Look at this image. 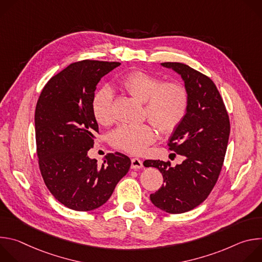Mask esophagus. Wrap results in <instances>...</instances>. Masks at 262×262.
Masks as SVG:
<instances>
[{"label":"esophagus","instance_id":"esophagus-1","mask_svg":"<svg viewBox=\"0 0 262 262\" xmlns=\"http://www.w3.org/2000/svg\"><path fill=\"white\" fill-rule=\"evenodd\" d=\"M132 169H141L143 168V162L137 158L132 159V165H130Z\"/></svg>","mask_w":262,"mask_h":262}]
</instances>
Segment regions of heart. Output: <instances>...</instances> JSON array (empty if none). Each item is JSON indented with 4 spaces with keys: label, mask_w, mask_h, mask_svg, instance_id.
I'll list each match as a JSON object with an SVG mask.
<instances>
[{
    "label": "heart",
    "mask_w": 262,
    "mask_h": 262,
    "mask_svg": "<svg viewBox=\"0 0 262 262\" xmlns=\"http://www.w3.org/2000/svg\"><path fill=\"white\" fill-rule=\"evenodd\" d=\"M119 87L132 97L144 102V117L163 134L174 132L188 112L190 95L181 83H162L154 74L135 70L119 81ZM92 113L100 125L108 126L114 122L113 94L110 89L102 88L95 93ZM152 125L146 122L140 125H120L111 133V145L129 155H142L157 139L156 128Z\"/></svg>",
    "instance_id": "heart-1"
}]
</instances>
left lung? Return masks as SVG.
I'll use <instances>...</instances> for the list:
<instances>
[{
  "mask_svg": "<svg viewBox=\"0 0 262 262\" xmlns=\"http://www.w3.org/2000/svg\"><path fill=\"white\" fill-rule=\"evenodd\" d=\"M162 65L180 74L190 95L186 115L168 143L170 150L183 156L184 161L172 167L170 161L147 160L144 166L159 169L164 178L159 191L150 195L151 202L166 212L182 213L200 205L215 185L227 150L230 121L219 90L207 76L178 62Z\"/></svg>",
  "mask_w": 262,
  "mask_h": 262,
  "instance_id": "left-lung-1",
  "label": "left lung"
}]
</instances>
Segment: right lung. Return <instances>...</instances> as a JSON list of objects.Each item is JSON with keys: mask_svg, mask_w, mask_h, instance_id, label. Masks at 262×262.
<instances>
[{"mask_svg": "<svg viewBox=\"0 0 262 262\" xmlns=\"http://www.w3.org/2000/svg\"><path fill=\"white\" fill-rule=\"evenodd\" d=\"M119 62L83 60L68 65L43 87L35 110L38 166L52 195L66 207L89 211L104 204L128 172V157L114 152L101 165L88 158L98 133L92 99L100 79Z\"/></svg>", "mask_w": 262, "mask_h": 262, "instance_id": "right-lung-1", "label": "right lung"}]
</instances>
